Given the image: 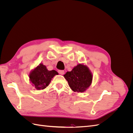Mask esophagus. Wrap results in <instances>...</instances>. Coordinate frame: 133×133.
<instances>
[{
  "instance_id": "34e87169",
  "label": "esophagus",
  "mask_w": 133,
  "mask_h": 133,
  "mask_svg": "<svg viewBox=\"0 0 133 133\" xmlns=\"http://www.w3.org/2000/svg\"><path fill=\"white\" fill-rule=\"evenodd\" d=\"M58 73L59 74H61V75H63L64 74V70H58Z\"/></svg>"
}]
</instances>
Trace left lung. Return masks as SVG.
Listing matches in <instances>:
<instances>
[{
	"label": "left lung",
	"instance_id": "1",
	"mask_svg": "<svg viewBox=\"0 0 133 133\" xmlns=\"http://www.w3.org/2000/svg\"><path fill=\"white\" fill-rule=\"evenodd\" d=\"M64 76L71 90L78 92L86 91L92 80V75L89 68L83 64H78L71 71H67Z\"/></svg>",
	"mask_w": 133,
	"mask_h": 133
}]
</instances>
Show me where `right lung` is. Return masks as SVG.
Returning a JSON list of instances; mask_svg holds the SVG:
<instances>
[{"instance_id": "add662e5", "label": "right lung", "mask_w": 133, "mask_h": 133, "mask_svg": "<svg viewBox=\"0 0 133 133\" xmlns=\"http://www.w3.org/2000/svg\"><path fill=\"white\" fill-rule=\"evenodd\" d=\"M58 73L54 70H48L45 65L42 63L32 70L29 73V80L36 89H44L49 85L51 80Z\"/></svg>"}]
</instances>
